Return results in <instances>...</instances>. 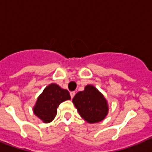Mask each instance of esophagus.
Listing matches in <instances>:
<instances>
[{
    "mask_svg": "<svg viewBox=\"0 0 152 152\" xmlns=\"http://www.w3.org/2000/svg\"><path fill=\"white\" fill-rule=\"evenodd\" d=\"M75 94H76V93H75V91H71V92H70V96H71L72 99V98L75 96Z\"/></svg>",
    "mask_w": 152,
    "mask_h": 152,
    "instance_id": "1",
    "label": "esophagus"
}]
</instances>
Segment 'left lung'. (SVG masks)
<instances>
[{
    "label": "left lung",
    "mask_w": 152,
    "mask_h": 152,
    "mask_svg": "<svg viewBox=\"0 0 152 152\" xmlns=\"http://www.w3.org/2000/svg\"><path fill=\"white\" fill-rule=\"evenodd\" d=\"M74 106L83 119L90 124L102 121L109 112L108 102L104 95L93 85L85 86L72 99Z\"/></svg>",
    "instance_id": "obj_1"
}]
</instances>
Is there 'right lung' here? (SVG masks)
<instances>
[{"label":"right lung","instance_id":"add662e5","mask_svg":"<svg viewBox=\"0 0 152 152\" xmlns=\"http://www.w3.org/2000/svg\"><path fill=\"white\" fill-rule=\"evenodd\" d=\"M71 99L69 92L56 83H50L39 95L33 107V112L44 123L51 122L62 102Z\"/></svg>","mask_w":152,"mask_h":152}]
</instances>
